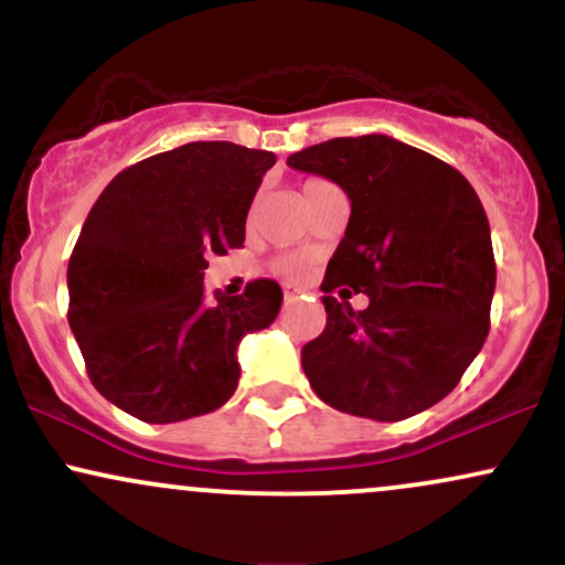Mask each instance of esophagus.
Instances as JSON below:
<instances>
[{"label":"esophagus","mask_w":565,"mask_h":565,"mask_svg":"<svg viewBox=\"0 0 565 565\" xmlns=\"http://www.w3.org/2000/svg\"><path fill=\"white\" fill-rule=\"evenodd\" d=\"M297 295H300V289L291 287V284H287V287H284V297H287V300H295Z\"/></svg>","instance_id":"34e87169"}]
</instances>
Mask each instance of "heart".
<instances>
[{
    "mask_svg": "<svg viewBox=\"0 0 565 565\" xmlns=\"http://www.w3.org/2000/svg\"><path fill=\"white\" fill-rule=\"evenodd\" d=\"M316 185H321V180H308V183L302 185V196L308 191H313ZM284 270H289V274H297V263H284Z\"/></svg>",
    "mask_w": 565,
    "mask_h": 565,
    "instance_id": "b5f03b06",
    "label": "heart"
}]
</instances>
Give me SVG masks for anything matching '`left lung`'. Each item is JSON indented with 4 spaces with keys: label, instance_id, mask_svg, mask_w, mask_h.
<instances>
[{
    "label": "left lung",
    "instance_id": "1",
    "mask_svg": "<svg viewBox=\"0 0 565 565\" xmlns=\"http://www.w3.org/2000/svg\"><path fill=\"white\" fill-rule=\"evenodd\" d=\"M350 199L327 265V327L302 348L316 395L337 412L398 423L446 398L489 334L497 287L483 204L454 167L387 138H334L287 159ZM364 290L366 311L334 290Z\"/></svg>",
    "mask_w": 565,
    "mask_h": 565
}]
</instances>
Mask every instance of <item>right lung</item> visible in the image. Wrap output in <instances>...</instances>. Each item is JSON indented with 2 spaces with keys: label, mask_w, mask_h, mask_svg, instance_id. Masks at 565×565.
<instances>
[{
  "label": "right lung",
  "mask_w": 565,
  "mask_h": 565,
  "mask_svg": "<svg viewBox=\"0 0 565 565\" xmlns=\"http://www.w3.org/2000/svg\"><path fill=\"white\" fill-rule=\"evenodd\" d=\"M276 164L236 142H185L119 172L68 260V327L103 398L151 425L215 412L238 385L244 334L276 321L281 287L206 297V257L244 244L246 212Z\"/></svg>",
  "instance_id": "1"
}]
</instances>
